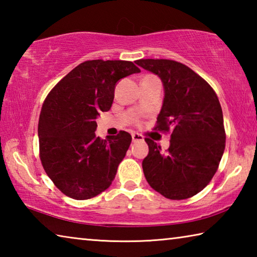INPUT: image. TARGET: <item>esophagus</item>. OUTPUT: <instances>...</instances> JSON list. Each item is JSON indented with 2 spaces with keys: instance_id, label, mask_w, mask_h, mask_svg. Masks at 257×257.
Returning a JSON list of instances; mask_svg holds the SVG:
<instances>
[{
  "instance_id": "34e87169",
  "label": "esophagus",
  "mask_w": 257,
  "mask_h": 257,
  "mask_svg": "<svg viewBox=\"0 0 257 257\" xmlns=\"http://www.w3.org/2000/svg\"><path fill=\"white\" fill-rule=\"evenodd\" d=\"M133 137V142H141V141H144V137L142 136L141 134H137V133H134L132 135Z\"/></svg>"
}]
</instances>
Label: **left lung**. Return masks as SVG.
Instances as JSON below:
<instances>
[{
    "label": "left lung",
    "mask_w": 257,
    "mask_h": 257,
    "mask_svg": "<svg viewBox=\"0 0 257 257\" xmlns=\"http://www.w3.org/2000/svg\"><path fill=\"white\" fill-rule=\"evenodd\" d=\"M158 75L164 99L154 130L170 133V147L162 151L145 138L149 155L143 171L154 190L169 199H186L208 185L225 147L223 114L214 89L180 62L167 59L137 60Z\"/></svg>",
    "instance_id": "obj_1"
}]
</instances>
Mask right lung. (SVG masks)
Wrapping results in <instances>:
<instances>
[{
    "label": "right lung",
    "instance_id": "1",
    "mask_svg": "<svg viewBox=\"0 0 257 257\" xmlns=\"http://www.w3.org/2000/svg\"><path fill=\"white\" fill-rule=\"evenodd\" d=\"M137 72L141 69L130 61H85L46 96L38 121L40 159L66 196L89 199L111 186L132 135L96 137V118L111 108L116 82Z\"/></svg>",
    "mask_w": 257,
    "mask_h": 257
}]
</instances>
